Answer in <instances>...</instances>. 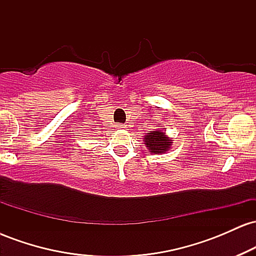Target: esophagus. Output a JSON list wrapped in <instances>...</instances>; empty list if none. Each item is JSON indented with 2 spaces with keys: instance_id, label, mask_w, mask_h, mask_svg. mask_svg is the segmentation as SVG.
Segmentation results:
<instances>
[{
  "instance_id": "esophagus-1",
  "label": "esophagus",
  "mask_w": 256,
  "mask_h": 256,
  "mask_svg": "<svg viewBox=\"0 0 256 256\" xmlns=\"http://www.w3.org/2000/svg\"><path fill=\"white\" fill-rule=\"evenodd\" d=\"M116 128H119V130H125L126 126H125V125H122V124H116Z\"/></svg>"
}]
</instances>
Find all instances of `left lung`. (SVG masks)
<instances>
[{
  "mask_svg": "<svg viewBox=\"0 0 256 256\" xmlns=\"http://www.w3.org/2000/svg\"><path fill=\"white\" fill-rule=\"evenodd\" d=\"M143 142L152 154H165L171 149L173 143L172 138L166 134V130L164 131L161 128L149 131L143 137Z\"/></svg>",
  "mask_w": 256,
  "mask_h": 256,
  "instance_id": "1",
  "label": "left lung"
}]
</instances>
